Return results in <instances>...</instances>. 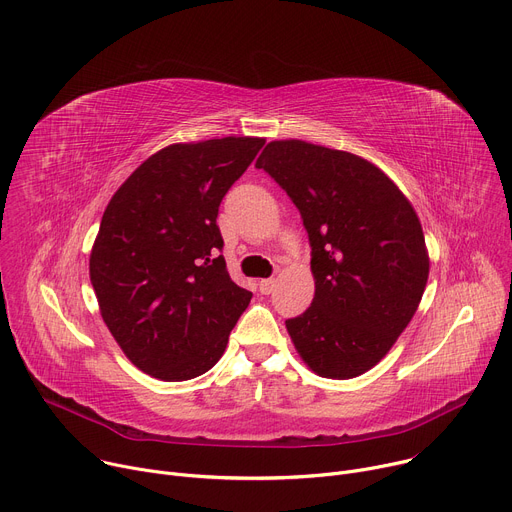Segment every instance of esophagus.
I'll list each match as a JSON object with an SVG mask.
<instances>
[{"label":"esophagus","instance_id":"obj_1","mask_svg":"<svg viewBox=\"0 0 512 512\" xmlns=\"http://www.w3.org/2000/svg\"><path fill=\"white\" fill-rule=\"evenodd\" d=\"M274 287H276V280L274 278H264V280L258 282V289H260L262 295H270L274 291Z\"/></svg>","mask_w":512,"mask_h":512}]
</instances>
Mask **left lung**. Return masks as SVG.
<instances>
[{"label": "left lung", "instance_id": "1", "mask_svg": "<svg viewBox=\"0 0 512 512\" xmlns=\"http://www.w3.org/2000/svg\"><path fill=\"white\" fill-rule=\"evenodd\" d=\"M256 168L293 199L311 242L315 297L287 321L297 354L323 378L368 372L427 287L429 252L411 201L370 160L305 140L270 142Z\"/></svg>", "mask_w": 512, "mask_h": 512}]
</instances>
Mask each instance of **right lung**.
Wrapping results in <instances>:
<instances>
[{
	"label": "right lung",
	"instance_id": "obj_1",
	"mask_svg": "<svg viewBox=\"0 0 512 512\" xmlns=\"http://www.w3.org/2000/svg\"><path fill=\"white\" fill-rule=\"evenodd\" d=\"M264 142L170 144L146 158L103 211L89 256L99 311L128 360L158 380H191L213 368L252 299L217 254V211Z\"/></svg>",
	"mask_w": 512,
	"mask_h": 512
}]
</instances>
